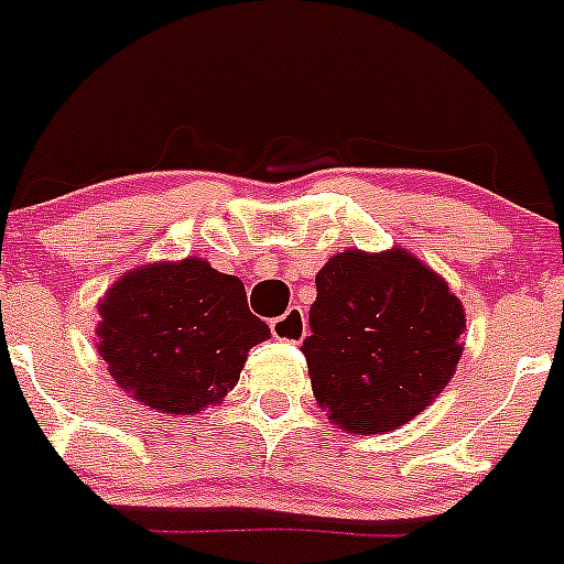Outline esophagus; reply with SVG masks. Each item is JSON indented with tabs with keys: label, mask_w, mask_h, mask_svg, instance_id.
<instances>
[{
	"label": "esophagus",
	"mask_w": 564,
	"mask_h": 564,
	"mask_svg": "<svg viewBox=\"0 0 564 564\" xmlns=\"http://www.w3.org/2000/svg\"><path fill=\"white\" fill-rule=\"evenodd\" d=\"M271 334L274 339L290 341V345H301L306 336V315L301 306H290L282 317L271 321Z\"/></svg>",
	"instance_id": "34e87169"
}]
</instances>
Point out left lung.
Instances as JSON below:
<instances>
[{"instance_id":"1","label":"left lung","mask_w":564,"mask_h":564,"mask_svg":"<svg viewBox=\"0 0 564 564\" xmlns=\"http://www.w3.org/2000/svg\"><path fill=\"white\" fill-rule=\"evenodd\" d=\"M315 282L301 352L328 421L380 434L421 415L464 350V306L448 282L404 249H345Z\"/></svg>"}]
</instances>
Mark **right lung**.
<instances>
[{
	"label": "right lung",
	"instance_id": "add662e5",
	"mask_svg": "<svg viewBox=\"0 0 564 564\" xmlns=\"http://www.w3.org/2000/svg\"><path fill=\"white\" fill-rule=\"evenodd\" d=\"M97 350L110 377L147 408L193 415L239 382L247 352L271 330L239 276L200 258L130 271L97 306Z\"/></svg>",
	"mask_w": 564,
	"mask_h": 564
}]
</instances>
